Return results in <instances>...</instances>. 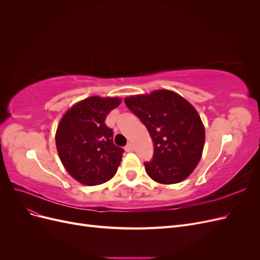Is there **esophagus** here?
<instances>
[{"label": "esophagus", "mask_w": 260, "mask_h": 260, "mask_svg": "<svg viewBox=\"0 0 260 260\" xmlns=\"http://www.w3.org/2000/svg\"><path fill=\"white\" fill-rule=\"evenodd\" d=\"M133 149H135V147H133L132 143H128L127 145H125V151L127 152H132Z\"/></svg>", "instance_id": "1"}]
</instances>
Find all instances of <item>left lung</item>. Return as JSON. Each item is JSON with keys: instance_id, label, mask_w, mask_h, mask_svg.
<instances>
[{"instance_id": "1", "label": "left lung", "mask_w": 260, "mask_h": 260, "mask_svg": "<svg viewBox=\"0 0 260 260\" xmlns=\"http://www.w3.org/2000/svg\"><path fill=\"white\" fill-rule=\"evenodd\" d=\"M124 104L153 140L154 155L144 162L147 175L161 184L179 183L190 176L205 143V129L195 108L168 90L125 98Z\"/></svg>"}]
</instances>
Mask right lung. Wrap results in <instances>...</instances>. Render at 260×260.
Returning a JSON list of instances; mask_svg holds the SVG:
<instances>
[{
    "instance_id": "right-lung-1",
    "label": "right lung",
    "mask_w": 260,
    "mask_h": 260,
    "mask_svg": "<svg viewBox=\"0 0 260 260\" xmlns=\"http://www.w3.org/2000/svg\"><path fill=\"white\" fill-rule=\"evenodd\" d=\"M120 102L118 98L91 96L61 118L55 138L57 152L69 175L81 184H102L117 172L123 148L114 144V131L105 120Z\"/></svg>"
}]
</instances>
